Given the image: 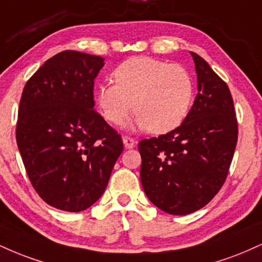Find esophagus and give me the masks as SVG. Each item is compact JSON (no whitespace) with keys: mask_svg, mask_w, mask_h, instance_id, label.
<instances>
[{"mask_svg":"<svg viewBox=\"0 0 262 262\" xmlns=\"http://www.w3.org/2000/svg\"><path fill=\"white\" fill-rule=\"evenodd\" d=\"M123 144L127 149H132V147L135 146L137 141H135L133 138H129V137H123Z\"/></svg>","mask_w":262,"mask_h":262,"instance_id":"1","label":"esophagus"}]
</instances>
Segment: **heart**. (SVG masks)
<instances>
[{"label": "heart", "instance_id": "1", "mask_svg": "<svg viewBox=\"0 0 262 262\" xmlns=\"http://www.w3.org/2000/svg\"><path fill=\"white\" fill-rule=\"evenodd\" d=\"M115 84H101L95 102L105 121L121 125L134 107V125L166 134L185 121L194 97V81L179 64L146 56L129 58L113 72Z\"/></svg>", "mask_w": 262, "mask_h": 262}]
</instances>
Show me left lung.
Segmentation results:
<instances>
[{"mask_svg":"<svg viewBox=\"0 0 262 262\" xmlns=\"http://www.w3.org/2000/svg\"><path fill=\"white\" fill-rule=\"evenodd\" d=\"M198 95L185 121L169 133L139 143L140 181L149 200L171 215L207 205L228 174L238 139L233 99L209 63L190 52Z\"/></svg>","mask_w":262,"mask_h":262,"instance_id":"8db88e82","label":"left lung"}]
</instances>
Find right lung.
Masks as SVG:
<instances>
[{
	"label": "right lung",
	"mask_w": 262,
	"mask_h": 262,
	"mask_svg": "<svg viewBox=\"0 0 262 262\" xmlns=\"http://www.w3.org/2000/svg\"><path fill=\"white\" fill-rule=\"evenodd\" d=\"M105 59L59 52L25 84L17 122L18 149L41 199L79 212L100 199L123 151L121 135L95 111L94 80Z\"/></svg>",
	"instance_id": "1"
}]
</instances>
